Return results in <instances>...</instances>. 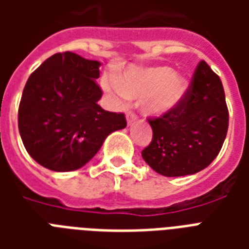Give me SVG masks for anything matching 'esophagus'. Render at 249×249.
I'll return each mask as SVG.
<instances>
[{"label":"esophagus","mask_w":249,"mask_h":249,"mask_svg":"<svg viewBox=\"0 0 249 249\" xmlns=\"http://www.w3.org/2000/svg\"><path fill=\"white\" fill-rule=\"evenodd\" d=\"M137 120V115L134 112H128L126 115V121H128V125H132L134 121Z\"/></svg>","instance_id":"obj_1"}]
</instances>
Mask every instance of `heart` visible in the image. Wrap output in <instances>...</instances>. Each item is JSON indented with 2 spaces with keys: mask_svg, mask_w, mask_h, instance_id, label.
Here are the masks:
<instances>
[{
  "mask_svg": "<svg viewBox=\"0 0 249 249\" xmlns=\"http://www.w3.org/2000/svg\"><path fill=\"white\" fill-rule=\"evenodd\" d=\"M105 93L117 105L129 98L143 99L142 108L148 116H163L174 109L185 98L189 81L179 72H172L166 66L130 68L120 81L105 79Z\"/></svg>",
  "mask_w": 249,
  "mask_h": 249,
  "instance_id": "heart-1",
  "label": "heart"
}]
</instances>
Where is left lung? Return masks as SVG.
I'll return each mask as SVG.
<instances>
[{
  "mask_svg": "<svg viewBox=\"0 0 249 249\" xmlns=\"http://www.w3.org/2000/svg\"><path fill=\"white\" fill-rule=\"evenodd\" d=\"M148 123L154 134L142 158L156 173L179 177L207 168L218 155L229 128L220 77L201 60L181 103Z\"/></svg>",
  "mask_w": 249,
  "mask_h": 249,
  "instance_id": "1",
  "label": "left lung"
}]
</instances>
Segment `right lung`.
<instances>
[{"mask_svg": "<svg viewBox=\"0 0 249 249\" xmlns=\"http://www.w3.org/2000/svg\"><path fill=\"white\" fill-rule=\"evenodd\" d=\"M101 63L75 53H56L29 76L18 126L25 150L40 165L71 172L85 165L105 140L126 126L124 113L98 105Z\"/></svg>", "mask_w": 249, "mask_h": 249, "instance_id": "1", "label": "right lung"}]
</instances>
